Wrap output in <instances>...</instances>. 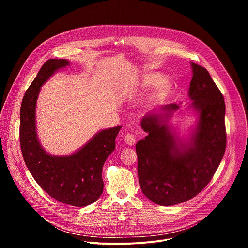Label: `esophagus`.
I'll return each mask as SVG.
<instances>
[{"label":"esophagus","instance_id":"34e87169","mask_svg":"<svg viewBox=\"0 0 248 248\" xmlns=\"http://www.w3.org/2000/svg\"><path fill=\"white\" fill-rule=\"evenodd\" d=\"M124 142L127 144V145H133L135 144L136 142V138H135V135L132 134V133H126L125 136H124Z\"/></svg>","mask_w":248,"mask_h":248}]
</instances>
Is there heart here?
Instances as JSON below:
<instances>
[{"instance_id":"obj_1","label":"heart","mask_w":248,"mask_h":248,"mask_svg":"<svg viewBox=\"0 0 248 248\" xmlns=\"http://www.w3.org/2000/svg\"><path fill=\"white\" fill-rule=\"evenodd\" d=\"M159 82L160 83L158 85L156 90V98L164 99L171 90V82L169 79L164 78L162 80V76L159 74H150L146 76L143 79V83L146 86L156 85Z\"/></svg>"}]
</instances>
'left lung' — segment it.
Listing matches in <instances>:
<instances>
[{
	"instance_id": "1",
	"label": "left lung",
	"mask_w": 248,
	"mask_h": 248,
	"mask_svg": "<svg viewBox=\"0 0 248 248\" xmlns=\"http://www.w3.org/2000/svg\"><path fill=\"white\" fill-rule=\"evenodd\" d=\"M189 97L199 115L189 142L176 138L167 124L179 105H165L147 114L141 127L148 133L135 149L141 190L151 201L171 206L187 201L201 192L216 172L226 151V105L223 94L205 67L191 62Z\"/></svg>"
}]
</instances>
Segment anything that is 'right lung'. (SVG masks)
Masks as SVG:
<instances>
[{
    "instance_id": "add662e5",
    "label": "right lung",
    "mask_w": 248,
    "mask_h": 248,
    "mask_svg": "<svg viewBox=\"0 0 248 248\" xmlns=\"http://www.w3.org/2000/svg\"><path fill=\"white\" fill-rule=\"evenodd\" d=\"M67 60H48L26 90L20 107L19 141L23 160L40 187L56 200L76 207L94 203L102 194V169L116 148L122 126L100 131L73 155L51 156L41 147L35 125V108L40 87Z\"/></svg>"
}]
</instances>
